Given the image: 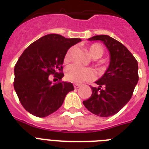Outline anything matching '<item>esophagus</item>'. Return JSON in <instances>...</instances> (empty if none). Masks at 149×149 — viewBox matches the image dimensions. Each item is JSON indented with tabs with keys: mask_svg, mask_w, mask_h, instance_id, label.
I'll use <instances>...</instances> for the list:
<instances>
[{
	"mask_svg": "<svg viewBox=\"0 0 149 149\" xmlns=\"http://www.w3.org/2000/svg\"><path fill=\"white\" fill-rule=\"evenodd\" d=\"M73 86H74V88H75V89H77V88H79V86H80V84H73Z\"/></svg>",
	"mask_w": 149,
	"mask_h": 149,
	"instance_id": "esophagus-1",
	"label": "esophagus"
}]
</instances>
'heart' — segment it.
Here are the masks:
<instances>
[{
  "label": "heart",
  "instance_id": "heart-1",
  "mask_svg": "<svg viewBox=\"0 0 149 149\" xmlns=\"http://www.w3.org/2000/svg\"><path fill=\"white\" fill-rule=\"evenodd\" d=\"M73 50L70 48L66 52L64 57V62L68 63L71 60V54ZM89 53L93 58H100L104 54V48L100 44H93L89 46ZM93 77L92 70L87 68H84L77 65H71L65 70V78L68 81L72 83H81L83 81L90 80Z\"/></svg>",
  "mask_w": 149,
  "mask_h": 149
}]
</instances>
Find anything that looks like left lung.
<instances>
[{
  "label": "left lung",
  "mask_w": 149,
  "mask_h": 149,
  "mask_svg": "<svg viewBox=\"0 0 149 149\" xmlns=\"http://www.w3.org/2000/svg\"><path fill=\"white\" fill-rule=\"evenodd\" d=\"M89 40H100L110 52L108 69L96 84L91 86L92 95L83 101L86 108L100 117L114 115L132 98L139 81V65L130 51L114 38L106 35L95 36Z\"/></svg>",
  "instance_id": "1"
}]
</instances>
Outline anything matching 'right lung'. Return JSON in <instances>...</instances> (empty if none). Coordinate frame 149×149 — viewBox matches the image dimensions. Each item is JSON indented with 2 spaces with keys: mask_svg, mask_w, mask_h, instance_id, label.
<instances>
[{
  "mask_svg": "<svg viewBox=\"0 0 149 149\" xmlns=\"http://www.w3.org/2000/svg\"><path fill=\"white\" fill-rule=\"evenodd\" d=\"M80 41L49 34L23 52L15 64L14 87L22 105L29 113L38 118L49 116L62 106L66 94L74 90L71 83L52 84L49 77L52 74L59 80L63 78L65 53Z\"/></svg>",
  "mask_w": 149,
  "mask_h": 149,
  "instance_id": "right-lung-1",
  "label": "right lung"
}]
</instances>
